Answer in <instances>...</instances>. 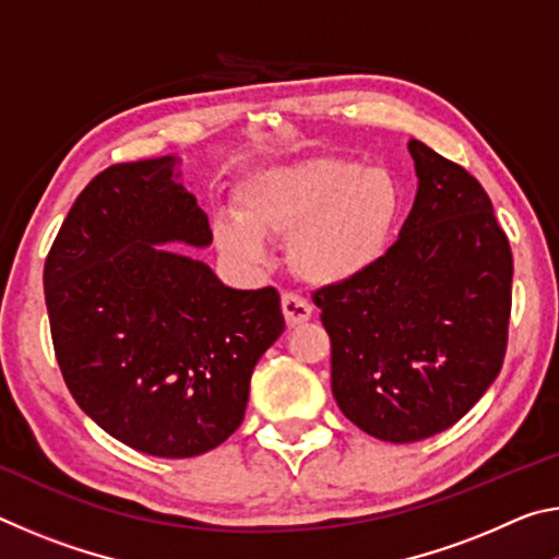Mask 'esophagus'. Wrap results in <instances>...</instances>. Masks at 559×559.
<instances>
[{
	"mask_svg": "<svg viewBox=\"0 0 559 559\" xmlns=\"http://www.w3.org/2000/svg\"><path fill=\"white\" fill-rule=\"evenodd\" d=\"M281 308H283V316H286V323L290 328L306 323V320L313 316V306H310L306 298L298 296V293H293V290L283 293Z\"/></svg>",
	"mask_w": 559,
	"mask_h": 559,
	"instance_id": "34e87169",
	"label": "esophagus"
}]
</instances>
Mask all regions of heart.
Listing matches in <instances>:
<instances>
[{"mask_svg":"<svg viewBox=\"0 0 559 559\" xmlns=\"http://www.w3.org/2000/svg\"><path fill=\"white\" fill-rule=\"evenodd\" d=\"M402 214L404 192L390 169L325 157L246 179L239 219L216 222L214 239L226 257L243 263L266 261L263 239H290L293 269L333 286L380 266Z\"/></svg>","mask_w":559,"mask_h":559,"instance_id":"obj_1","label":"heart"}]
</instances>
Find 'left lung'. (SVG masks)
Wrapping results in <instances>:
<instances>
[{"mask_svg":"<svg viewBox=\"0 0 559 559\" xmlns=\"http://www.w3.org/2000/svg\"><path fill=\"white\" fill-rule=\"evenodd\" d=\"M419 189L380 266L313 293L333 345V396L374 439L449 429L503 367L513 253L486 189L409 140Z\"/></svg>","mask_w":559,"mask_h":559,"instance_id":"left-lung-1","label":"left lung"}]
</instances>
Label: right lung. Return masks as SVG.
Returning <instances> with one entry per match:
<instances>
[{"label": "right lung", "mask_w": 559, "mask_h": 559, "mask_svg": "<svg viewBox=\"0 0 559 559\" xmlns=\"http://www.w3.org/2000/svg\"><path fill=\"white\" fill-rule=\"evenodd\" d=\"M165 155L103 169L44 263L53 353L75 404L126 447L200 456L243 421L251 372L286 328L276 288L224 286L159 243L212 229Z\"/></svg>", "instance_id": "add662e5"}]
</instances>
